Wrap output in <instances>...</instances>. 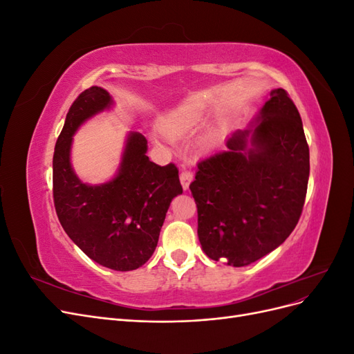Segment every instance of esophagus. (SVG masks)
<instances>
[{"instance_id":"34e87169","label":"esophagus","mask_w":354,"mask_h":354,"mask_svg":"<svg viewBox=\"0 0 354 354\" xmlns=\"http://www.w3.org/2000/svg\"><path fill=\"white\" fill-rule=\"evenodd\" d=\"M192 180H194V173H192L190 169H183L180 173V181H181V186H183L185 190L189 189V185L192 183Z\"/></svg>"}]
</instances>
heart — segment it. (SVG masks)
I'll return each instance as SVG.
<instances>
[{
    "instance_id": "1",
    "label": "heart",
    "mask_w": 354,
    "mask_h": 354,
    "mask_svg": "<svg viewBox=\"0 0 354 354\" xmlns=\"http://www.w3.org/2000/svg\"><path fill=\"white\" fill-rule=\"evenodd\" d=\"M199 118L195 113L171 115L165 121V130L169 133H183L190 130L198 122Z\"/></svg>"
}]
</instances>
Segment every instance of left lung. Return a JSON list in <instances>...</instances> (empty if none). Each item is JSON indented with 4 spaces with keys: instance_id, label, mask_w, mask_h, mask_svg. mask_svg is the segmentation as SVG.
<instances>
[{
    "instance_id": "left-lung-1",
    "label": "left lung",
    "mask_w": 354,
    "mask_h": 354,
    "mask_svg": "<svg viewBox=\"0 0 354 354\" xmlns=\"http://www.w3.org/2000/svg\"><path fill=\"white\" fill-rule=\"evenodd\" d=\"M236 131L202 159L189 189L198 236L209 259L248 266L276 250L301 217L310 155L297 106L283 88L270 93L251 134Z\"/></svg>"
}]
</instances>
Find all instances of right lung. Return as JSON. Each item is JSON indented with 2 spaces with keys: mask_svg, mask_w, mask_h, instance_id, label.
<instances>
[{
  "mask_svg": "<svg viewBox=\"0 0 354 354\" xmlns=\"http://www.w3.org/2000/svg\"><path fill=\"white\" fill-rule=\"evenodd\" d=\"M111 104L109 93L100 87L87 88L72 103L53 155V199L62 227L85 255L108 269L128 272L152 257L169 203L183 187L173 162L160 167L149 160L146 137L137 131L128 136L112 181L88 186L75 176L72 136Z\"/></svg>",
  "mask_w": 354,
  "mask_h": 354,
  "instance_id": "right-lung-1",
  "label": "right lung"
}]
</instances>
